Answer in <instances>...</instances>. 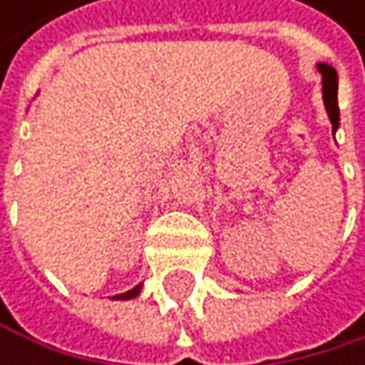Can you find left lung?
Returning <instances> with one entry per match:
<instances>
[{"label": "left lung", "instance_id": "1", "mask_svg": "<svg viewBox=\"0 0 365 365\" xmlns=\"http://www.w3.org/2000/svg\"><path fill=\"white\" fill-rule=\"evenodd\" d=\"M319 74H322V85H324V105H327V111H329V118H331V124H333V131L339 127V107H337V72L322 63L319 65Z\"/></svg>", "mask_w": 365, "mask_h": 365}]
</instances>
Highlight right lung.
I'll list each match as a JSON object with an SVG mask.
<instances>
[{"mask_svg": "<svg viewBox=\"0 0 365 365\" xmlns=\"http://www.w3.org/2000/svg\"><path fill=\"white\" fill-rule=\"evenodd\" d=\"M140 291H142V284L133 287L131 291H124V293H120V296H113V300H131V298H135V296H138Z\"/></svg>", "mask_w": 365, "mask_h": 365, "instance_id": "right-lung-1", "label": "right lung"}]
</instances>
